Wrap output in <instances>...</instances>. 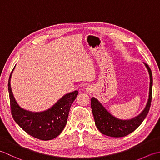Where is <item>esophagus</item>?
Masks as SVG:
<instances>
[{
  "instance_id": "esophagus-1",
  "label": "esophagus",
  "mask_w": 160,
  "mask_h": 160,
  "mask_svg": "<svg viewBox=\"0 0 160 160\" xmlns=\"http://www.w3.org/2000/svg\"><path fill=\"white\" fill-rule=\"evenodd\" d=\"M87 91L89 93H91V91H92V89H91V87H88L87 88Z\"/></svg>"
}]
</instances>
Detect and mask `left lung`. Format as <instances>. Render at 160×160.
I'll list each match as a JSON object with an SVG mask.
<instances>
[{"instance_id": "obj_1", "label": "left lung", "mask_w": 160, "mask_h": 160, "mask_svg": "<svg viewBox=\"0 0 160 160\" xmlns=\"http://www.w3.org/2000/svg\"><path fill=\"white\" fill-rule=\"evenodd\" d=\"M150 75V88H149L148 100L144 111L133 119L129 120H122L113 117L105 109L101 103L95 98L91 100V105L92 113L94 117L95 124L98 130L102 133L107 136L113 138H121L131 133L139 127L150 109L152 100V72L147 64L144 63Z\"/></svg>"}]
</instances>
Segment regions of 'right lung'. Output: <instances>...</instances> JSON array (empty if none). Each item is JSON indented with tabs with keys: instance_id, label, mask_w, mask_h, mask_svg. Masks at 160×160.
I'll use <instances>...</instances> for the list:
<instances>
[{
	"instance_id": "add662e5",
	"label": "right lung",
	"mask_w": 160,
	"mask_h": 160,
	"mask_svg": "<svg viewBox=\"0 0 160 160\" xmlns=\"http://www.w3.org/2000/svg\"><path fill=\"white\" fill-rule=\"evenodd\" d=\"M12 73L9 78L8 91L13 120L27 133L33 138L42 140H50L56 138L65 127L70 107L76 98L78 91L67 93L48 110L32 113L20 108L13 98L10 86Z\"/></svg>"
}]
</instances>
